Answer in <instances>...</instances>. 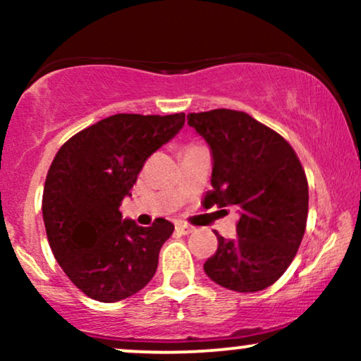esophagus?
I'll return each mask as SVG.
<instances>
[{"label":"esophagus","instance_id":"1","mask_svg":"<svg viewBox=\"0 0 361 361\" xmlns=\"http://www.w3.org/2000/svg\"><path fill=\"white\" fill-rule=\"evenodd\" d=\"M176 233L183 234V235H188L193 233V227L188 226V224H183V222H178L176 224Z\"/></svg>","mask_w":361,"mask_h":361}]
</instances>
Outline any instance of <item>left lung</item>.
I'll use <instances>...</instances> for the list:
<instances>
[{
    "label": "left lung",
    "mask_w": 361,
    "mask_h": 361,
    "mask_svg": "<svg viewBox=\"0 0 361 361\" xmlns=\"http://www.w3.org/2000/svg\"><path fill=\"white\" fill-rule=\"evenodd\" d=\"M209 144L214 188L207 198L238 207V238L217 235L205 261L210 280L234 292H259L283 275L305 233L309 186L292 146L251 115L217 109L188 114Z\"/></svg>",
    "instance_id": "obj_1"
}]
</instances>
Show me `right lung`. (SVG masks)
<instances>
[{
    "label": "right lung",
    "instance_id": "1",
    "mask_svg": "<svg viewBox=\"0 0 361 361\" xmlns=\"http://www.w3.org/2000/svg\"><path fill=\"white\" fill-rule=\"evenodd\" d=\"M185 126V114H117L78 132L59 149L44 186L45 233L57 263L81 292L118 302L154 276L175 226L140 227L118 207L152 152Z\"/></svg>",
    "mask_w": 361,
    "mask_h": 361
}]
</instances>
